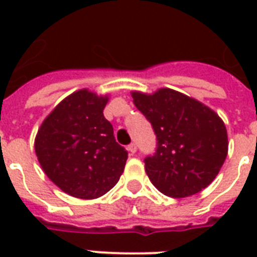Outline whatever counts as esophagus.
<instances>
[{
	"instance_id": "esophagus-1",
	"label": "esophagus",
	"mask_w": 257,
	"mask_h": 257,
	"mask_svg": "<svg viewBox=\"0 0 257 257\" xmlns=\"http://www.w3.org/2000/svg\"><path fill=\"white\" fill-rule=\"evenodd\" d=\"M128 152L131 153V155H135V153H136V151H137V147H136V144H135V143H132V144H129L128 145Z\"/></svg>"
}]
</instances>
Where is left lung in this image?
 Wrapping results in <instances>:
<instances>
[{
  "label": "left lung",
  "instance_id": "1",
  "mask_svg": "<svg viewBox=\"0 0 257 257\" xmlns=\"http://www.w3.org/2000/svg\"><path fill=\"white\" fill-rule=\"evenodd\" d=\"M132 97L156 135V152L144 159L153 185L175 199L207 188L228 153L223 120L200 101L173 89H159L153 94L133 92Z\"/></svg>",
  "mask_w": 257,
  "mask_h": 257
}]
</instances>
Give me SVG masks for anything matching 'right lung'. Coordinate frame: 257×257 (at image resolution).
Segmentation results:
<instances>
[{"instance_id":"1","label":"right lung","mask_w":257,"mask_h":257,"mask_svg":"<svg viewBox=\"0 0 257 257\" xmlns=\"http://www.w3.org/2000/svg\"><path fill=\"white\" fill-rule=\"evenodd\" d=\"M108 97L82 89L72 93L46 117L34 149L46 176L68 195L97 199L117 184L128 152L117 144L104 117Z\"/></svg>"}]
</instances>
